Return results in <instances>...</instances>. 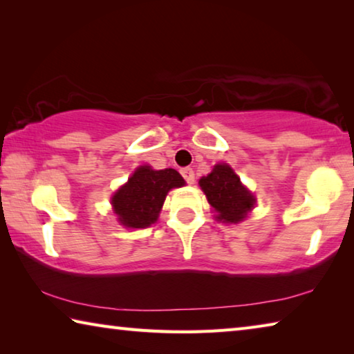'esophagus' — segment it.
Here are the masks:
<instances>
[{
    "label": "esophagus",
    "mask_w": 354,
    "mask_h": 354,
    "mask_svg": "<svg viewBox=\"0 0 354 354\" xmlns=\"http://www.w3.org/2000/svg\"><path fill=\"white\" fill-rule=\"evenodd\" d=\"M181 175H183V178L185 179V183H187V184H194V181H195V173H194V170L190 169V167H184V169H181Z\"/></svg>",
    "instance_id": "34e87169"
}]
</instances>
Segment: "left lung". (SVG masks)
Segmentation results:
<instances>
[{
  "label": "left lung",
  "mask_w": 354,
  "mask_h": 354,
  "mask_svg": "<svg viewBox=\"0 0 354 354\" xmlns=\"http://www.w3.org/2000/svg\"><path fill=\"white\" fill-rule=\"evenodd\" d=\"M200 187L209 205L217 212V218L226 223H239L254 206V196L243 187L230 165L217 164L207 176L200 179Z\"/></svg>",
  "instance_id": "obj_1"
}]
</instances>
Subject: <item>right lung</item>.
Masks as SVG:
<instances>
[{
  "instance_id": "1",
  "label": "right lung",
  "mask_w": 354,
  "mask_h": 354,
  "mask_svg": "<svg viewBox=\"0 0 354 354\" xmlns=\"http://www.w3.org/2000/svg\"><path fill=\"white\" fill-rule=\"evenodd\" d=\"M185 183L176 170H153L143 165L134 171L128 183L112 196L118 221L128 227H147L158 220L160 207L170 189Z\"/></svg>"
}]
</instances>
